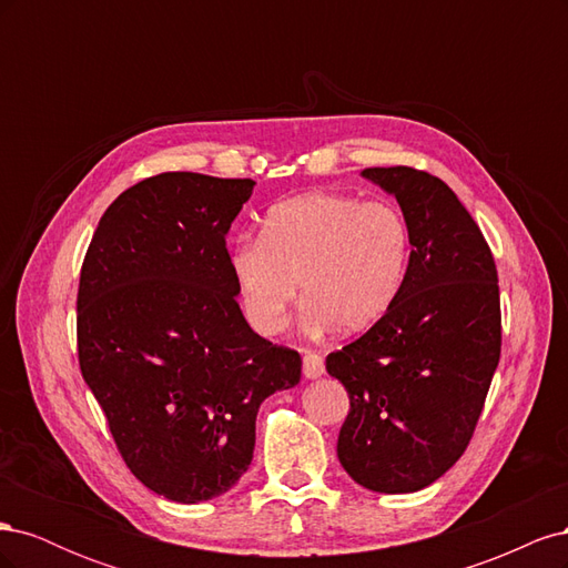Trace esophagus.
I'll return each instance as SVG.
<instances>
[{
    "label": "esophagus",
    "mask_w": 568,
    "mask_h": 568,
    "mask_svg": "<svg viewBox=\"0 0 568 568\" xmlns=\"http://www.w3.org/2000/svg\"><path fill=\"white\" fill-rule=\"evenodd\" d=\"M303 374H305V379H320V376L324 374L322 355H317L313 351H305L303 353Z\"/></svg>",
    "instance_id": "obj_1"
}]
</instances>
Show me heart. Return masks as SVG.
<instances>
[{"label":"heart","mask_w":568,"mask_h":568,"mask_svg":"<svg viewBox=\"0 0 568 568\" xmlns=\"http://www.w3.org/2000/svg\"><path fill=\"white\" fill-rule=\"evenodd\" d=\"M409 227L386 201L311 192L265 213L261 239H239L230 272L246 320L265 336L280 334L303 291L307 332H365L405 286Z\"/></svg>","instance_id":"1"}]
</instances>
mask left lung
<instances>
[{"label":"left lung","mask_w":568,"mask_h":568,"mask_svg":"<svg viewBox=\"0 0 568 568\" xmlns=\"http://www.w3.org/2000/svg\"><path fill=\"white\" fill-rule=\"evenodd\" d=\"M398 201L412 251L405 286L372 329L326 357L351 412L336 455L374 493H417L467 450L500 363L493 253L443 180L415 168H365Z\"/></svg>","instance_id":"left-lung-1"}]
</instances>
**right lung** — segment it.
Listing matches in <instances>:
<instances>
[{"mask_svg":"<svg viewBox=\"0 0 568 568\" xmlns=\"http://www.w3.org/2000/svg\"><path fill=\"white\" fill-rule=\"evenodd\" d=\"M253 180L163 173L101 215L78 291L82 379L130 471L165 500L227 493L272 393L301 355L257 336L236 303L225 239Z\"/></svg>","mask_w":568,"mask_h":568,"instance_id":"right-lung-1","label":"right lung"}]
</instances>
